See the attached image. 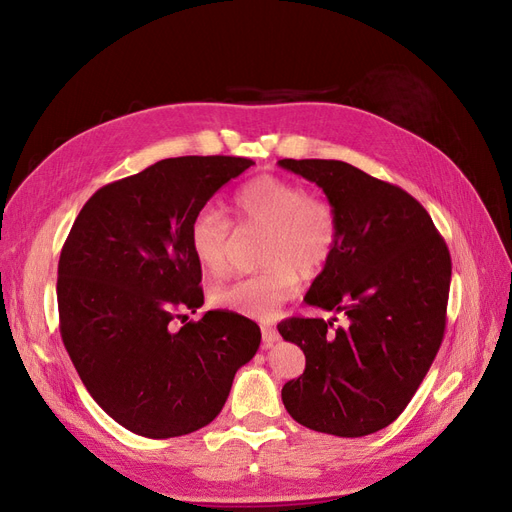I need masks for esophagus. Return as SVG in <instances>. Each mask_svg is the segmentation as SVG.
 <instances>
[{
	"label": "esophagus",
	"instance_id": "obj_1",
	"mask_svg": "<svg viewBox=\"0 0 512 512\" xmlns=\"http://www.w3.org/2000/svg\"><path fill=\"white\" fill-rule=\"evenodd\" d=\"M277 339H280V333L275 327H262V348H271Z\"/></svg>",
	"mask_w": 512,
	"mask_h": 512
}]
</instances>
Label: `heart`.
<instances>
[{
    "label": "heart",
    "mask_w": 512,
    "mask_h": 512,
    "mask_svg": "<svg viewBox=\"0 0 512 512\" xmlns=\"http://www.w3.org/2000/svg\"><path fill=\"white\" fill-rule=\"evenodd\" d=\"M235 215L241 230L265 228L258 254L265 269L215 288L211 301L247 318L271 320L297 294L301 277L314 280L327 269L339 241L337 211L297 181L260 175L235 194ZM235 239V226L218 207L198 209L190 220V252L213 277L230 269Z\"/></svg>",
    "instance_id": "obj_1"
}]
</instances>
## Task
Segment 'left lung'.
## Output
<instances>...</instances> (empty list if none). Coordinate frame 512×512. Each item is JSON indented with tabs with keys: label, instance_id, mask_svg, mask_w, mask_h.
<instances>
[{
	"label": "left lung",
	"instance_id": "obj_1",
	"mask_svg": "<svg viewBox=\"0 0 512 512\" xmlns=\"http://www.w3.org/2000/svg\"><path fill=\"white\" fill-rule=\"evenodd\" d=\"M314 181L339 220L337 250L305 303L346 314V327L292 316L277 324L305 354L282 401L294 421L361 438L406 410L446 329L451 254L429 213L406 190L339 160H280Z\"/></svg>",
	"mask_w": 512,
	"mask_h": 512
}]
</instances>
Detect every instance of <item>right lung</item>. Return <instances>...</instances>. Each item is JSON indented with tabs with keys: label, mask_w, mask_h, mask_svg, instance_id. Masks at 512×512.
Returning a JSON list of instances; mask_svg holds the SVG:
<instances>
[{
	"label": "right lung",
	"mask_w": 512,
	"mask_h": 512,
	"mask_svg": "<svg viewBox=\"0 0 512 512\" xmlns=\"http://www.w3.org/2000/svg\"><path fill=\"white\" fill-rule=\"evenodd\" d=\"M252 164L160 160L100 188L61 247V339L96 404L138 436L177 438L209 425L260 346L258 324L228 309L185 322L205 303L190 220Z\"/></svg>",
	"instance_id": "add662e5"
}]
</instances>
